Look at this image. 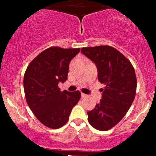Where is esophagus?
<instances>
[{"label":"esophagus","instance_id":"obj_1","mask_svg":"<svg viewBox=\"0 0 156 156\" xmlns=\"http://www.w3.org/2000/svg\"><path fill=\"white\" fill-rule=\"evenodd\" d=\"M87 96V94H84L83 93H81V97L82 98H85Z\"/></svg>","mask_w":156,"mask_h":156}]
</instances>
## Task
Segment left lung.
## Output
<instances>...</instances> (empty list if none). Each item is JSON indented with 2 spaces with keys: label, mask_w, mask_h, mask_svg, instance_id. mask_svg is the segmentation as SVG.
I'll list each match as a JSON object with an SVG mask.
<instances>
[{
  "label": "left lung",
  "mask_w": 156,
  "mask_h": 156,
  "mask_svg": "<svg viewBox=\"0 0 156 156\" xmlns=\"http://www.w3.org/2000/svg\"><path fill=\"white\" fill-rule=\"evenodd\" d=\"M81 52L96 64L98 80L105 85L100 103L87 112L88 121L98 130L107 131L122 119L133 103L137 87L135 70L114 47H83Z\"/></svg>",
  "instance_id": "obj_1"
}]
</instances>
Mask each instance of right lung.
<instances>
[{"instance_id":"add662e5","label":"right lung","mask_w":156,"mask_h":156,"mask_svg":"<svg viewBox=\"0 0 156 156\" xmlns=\"http://www.w3.org/2000/svg\"><path fill=\"white\" fill-rule=\"evenodd\" d=\"M80 48L51 47L39 54L25 71L23 85L26 101L40 122L51 129L67 122L73 107L80 98V92L60 91V82L67 80L69 62Z\"/></svg>"}]
</instances>
